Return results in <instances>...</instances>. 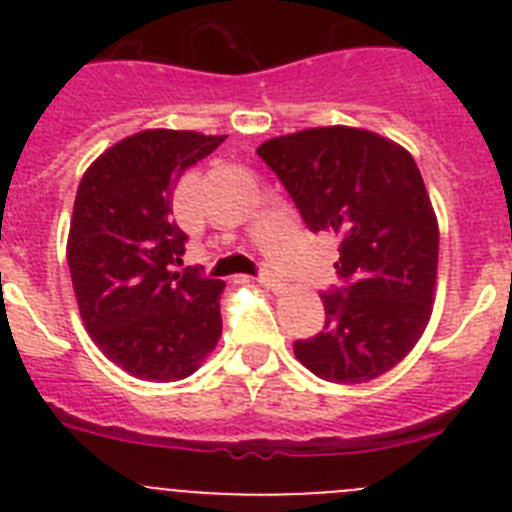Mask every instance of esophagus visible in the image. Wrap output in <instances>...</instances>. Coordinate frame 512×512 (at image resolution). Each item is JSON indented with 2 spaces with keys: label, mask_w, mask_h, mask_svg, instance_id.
Wrapping results in <instances>:
<instances>
[{
  "label": "esophagus",
  "mask_w": 512,
  "mask_h": 512,
  "mask_svg": "<svg viewBox=\"0 0 512 512\" xmlns=\"http://www.w3.org/2000/svg\"><path fill=\"white\" fill-rule=\"evenodd\" d=\"M259 282L264 284L266 289H282V282H279L277 274H271V271H261Z\"/></svg>",
  "instance_id": "34e87169"
}]
</instances>
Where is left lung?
<instances>
[{
    "instance_id": "1",
    "label": "left lung",
    "mask_w": 512,
    "mask_h": 512,
    "mask_svg": "<svg viewBox=\"0 0 512 512\" xmlns=\"http://www.w3.org/2000/svg\"><path fill=\"white\" fill-rule=\"evenodd\" d=\"M312 233L336 235L341 287L323 295L325 325L295 343L315 377L361 384L413 351L431 320L438 220L415 158L372 130L330 125L256 148Z\"/></svg>"
}]
</instances>
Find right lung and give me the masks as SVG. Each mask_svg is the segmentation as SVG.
Wrapping results in <instances>:
<instances>
[{
    "label": "right lung",
    "mask_w": 512,
    "mask_h": 512,
    "mask_svg": "<svg viewBox=\"0 0 512 512\" xmlns=\"http://www.w3.org/2000/svg\"><path fill=\"white\" fill-rule=\"evenodd\" d=\"M223 140L140 130L81 176L66 246L81 320L112 364L146 382L194 374L223 333L225 284L174 271L187 235L171 207L179 176Z\"/></svg>",
    "instance_id": "right-lung-1"
}]
</instances>
